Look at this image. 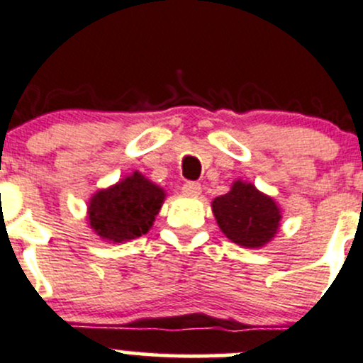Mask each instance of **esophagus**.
<instances>
[{"mask_svg": "<svg viewBox=\"0 0 363 363\" xmlns=\"http://www.w3.org/2000/svg\"><path fill=\"white\" fill-rule=\"evenodd\" d=\"M182 193L188 196H199L200 193H202V186L199 184V182H193V181H188L182 184Z\"/></svg>", "mask_w": 363, "mask_h": 363, "instance_id": "obj_1", "label": "esophagus"}]
</instances>
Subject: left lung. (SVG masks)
Masks as SVG:
<instances>
[{"mask_svg": "<svg viewBox=\"0 0 363 363\" xmlns=\"http://www.w3.org/2000/svg\"><path fill=\"white\" fill-rule=\"evenodd\" d=\"M221 232L242 247H262L279 228V207L252 184L235 181L226 195L212 202Z\"/></svg>", "mask_w": 363, "mask_h": 363, "instance_id": "obj_1", "label": "left lung"}]
</instances>
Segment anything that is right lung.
<instances>
[{
  "label": "right lung",
  "mask_w": 363,
  "mask_h": 363,
  "mask_svg": "<svg viewBox=\"0 0 363 363\" xmlns=\"http://www.w3.org/2000/svg\"><path fill=\"white\" fill-rule=\"evenodd\" d=\"M164 200V191L135 172L91 199L89 225L112 242L137 239L149 232Z\"/></svg>",
  "instance_id": "add662e5"
}]
</instances>
